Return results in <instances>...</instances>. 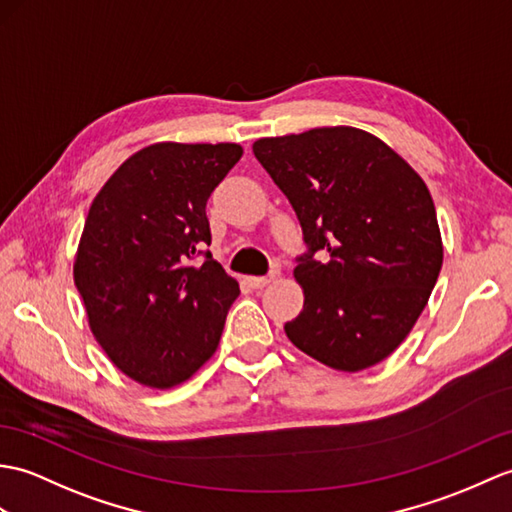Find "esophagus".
Masks as SVG:
<instances>
[{"instance_id": "obj_1", "label": "esophagus", "mask_w": 512, "mask_h": 512, "mask_svg": "<svg viewBox=\"0 0 512 512\" xmlns=\"http://www.w3.org/2000/svg\"><path fill=\"white\" fill-rule=\"evenodd\" d=\"M275 279V272H272L270 277H246V283L251 285V288H255V290H261V288H266V285Z\"/></svg>"}]
</instances>
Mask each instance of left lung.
<instances>
[{"mask_svg":"<svg viewBox=\"0 0 512 512\" xmlns=\"http://www.w3.org/2000/svg\"><path fill=\"white\" fill-rule=\"evenodd\" d=\"M255 159L290 200L307 251L303 312L285 334L336 371H362L417 323L443 266L434 200L382 139L351 126L266 137Z\"/></svg>","mask_w":512,"mask_h":512,"instance_id":"8db88e82","label":"left lung"}]
</instances>
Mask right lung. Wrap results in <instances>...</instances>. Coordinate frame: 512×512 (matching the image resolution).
Instances as JSON below:
<instances>
[{
	"label": "right lung",
	"mask_w": 512,
	"mask_h": 512,
	"mask_svg": "<svg viewBox=\"0 0 512 512\" xmlns=\"http://www.w3.org/2000/svg\"><path fill=\"white\" fill-rule=\"evenodd\" d=\"M237 144H152L95 196L74 281L89 327L135 382L172 388L205 364L240 285L213 261L207 200Z\"/></svg>",
	"instance_id": "1"
}]
</instances>
